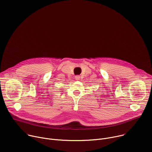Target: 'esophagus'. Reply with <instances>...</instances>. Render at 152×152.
Returning <instances> with one entry per match:
<instances>
[{
    "label": "esophagus",
    "instance_id": "34e87169",
    "mask_svg": "<svg viewBox=\"0 0 152 152\" xmlns=\"http://www.w3.org/2000/svg\"><path fill=\"white\" fill-rule=\"evenodd\" d=\"M80 76H75V79H76V80H79L80 79Z\"/></svg>",
    "mask_w": 152,
    "mask_h": 152
}]
</instances>
